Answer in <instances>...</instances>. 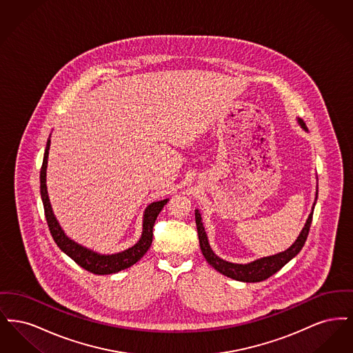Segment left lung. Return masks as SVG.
I'll list each match as a JSON object with an SVG mask.
<instances>
[{
	"label": "left lung",
	"mask_w": 353,
	"mask_h": 353,
	"mask_svg": "<svg viewBox=\"0 0 353 353\" xmlns=\"http://www.w3.org/2000/svg\"><path fill=\"white\" fill-rule=\"evenodd\" d=\"M299 123L304 130H307L303 120H299ZM316 199H318V193H316ZM312 214H314V212L310 214V217L303 228L302 233L290 249H287L285 252H279L276 255L261 258V259L254 261L248 265H238V263H230V262L221 259L210 249L208 236H206L205 229L202 226L201 216H200L199 210H196V225H197V233H199V239H200L202 255L205 256V259L208 261V263L210 266H213L221 274H223L232 279L241 281V282H262V281L270 278L271 275H274L276 271L282 269L287 262H290L298 252L302 250V248L305 243V239L310 233Z\"/></svg>",
	"instance_id": "obj_1"
}]
</instances>
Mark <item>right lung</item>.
<instances>
[{"mask_svg": "<svg viewBox=\"0 0 353 353\" xmlns=\"http://www.w3.org/2000/svg\"><path fill=\"white\" fill-rule=\"evenodd\" d=\"M49 148H50V139L48 140L46 150L43 154V163L41 167V176H39L41 197L43 202L45 217L48 221L49 230H50L55 243L58 245V248L65 254H68L75 263H78L81 268H83L84 270L90 271L92 274L107 275V274L118 272L120 270L131 268L151 248L154 221L157 219L159 213L161 212V209L164 208V205L168 202V199L163 200V201L153 202L145 209L144 221H143V234H141L140 241L131 249L118 252V254H111V255H101L98 252H91L66 236L52 214L49 196H48V189H46V167H48Z\"/></svg>", "mask_w": 353, "mask_h": 353, "instance_id": "add662e5", "label": "right lung"}]
</instances>
